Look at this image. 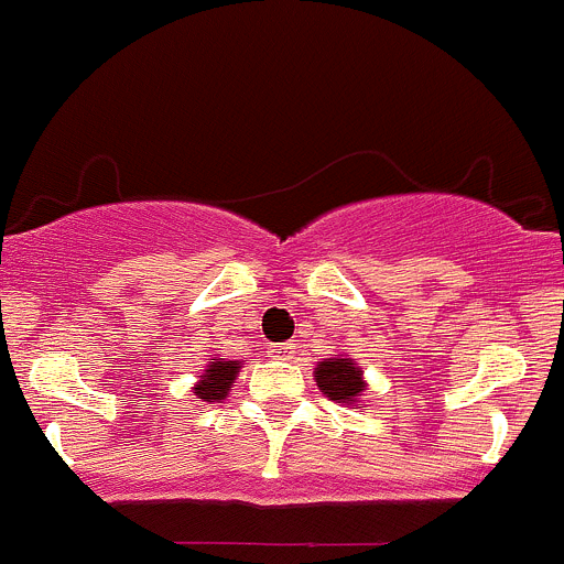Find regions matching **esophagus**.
<instances>
[{"label":"esophagus","instance_id":"1","mask_svg":"<svg viewBox=\"0 0 564 564\" xmlns=\"http://www.w3.org/2000/svg\"><path fill=\"white\" fill-rule=\"evenodd\" d=\"M270 357H275V360H292L294 344H272L270 346Z\"/></svg>","mask_w":564,"mask_h":564}]
</instances>
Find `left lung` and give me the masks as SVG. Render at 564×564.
Instances as JSON below:
<instances>
[{"instance_id":"left-lung-1","label":"left lung","mask_w":564,"mask_h":564,"mask_svg":"<svg viewBox=\"0 0 564 564\" xmlns=\"http://www.w3.org/2000/svg\"><path fill=\"white\" fill-rule=\"evenodd\" d=\"M314 373L318 390L335 403H357L366 392V379H362L360 366L349 357H329V360L318 362Z\"/></svg>"}]
</instances>
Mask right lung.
I'll use <instances>...</instances> for the list:
<instances>
[{"label":"right lung","mask_w":564,"mask_h":564,"mask_svg":"<svg viewBox=\"0 0 564 564\" xmlns=\"http://www.w3.org/2000/svg\"><path fill=\"white\" fill-rule=\"evenodd\" d=\"M240 368H242L240 360H224V357H218V360L209 362V366L204 368V377L198 379L193 392L209 403L224 401V398L229 395V388L235 384Z\"/></svg>","instance_id":"obj_1"}]
</instances>
